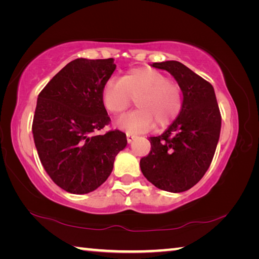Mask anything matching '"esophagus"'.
Segmentation results:
<instances>
[{"instance_id":"esophagus-1","label":"esophagus","mask_w":259,"mask_h":259,"mask_svg":"<svg viewBox=\"0 0 259 259\" xmlns=\"http://www.w3.org/2000/svg\"><path fill=\"white\" fill-rule=\"evenodd\" d=\"M135 137H136V136L135 135H133V134H126V140H128V143H131V142H133V140L135 139Z\"/></svg>"}]
</instances>
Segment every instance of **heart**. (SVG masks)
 <instances>
[{"label": "heart", "instance_id": "heart-1", "mask_svg": "<svg viewBox=\"0 0 259 259\" xmlns=\"http://www.w3.org/2000/svg\"><path fill=\"white\" fill-rule=\"evenodd\" d=\"M133 98L138 108L116 121V125L128 133H144L155 124L165 128L178 116L183 105L181 87L150 67L133 68L121 78L111 77L104 83L102 103L113 115L125 111Z\"/></svg>", "mask_w": 259, "mask_h": 259}]
</instances>
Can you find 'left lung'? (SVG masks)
Returning <instances> with one entry per match:
<instances>
[{"instance_id":"left-lung-1","label":"left lung","mask_w":259,"mask_h":259,"mask_svg":"<svg viewBox=\"0 0 259 259\" xmlns=\"http://www.w3.org/2000/svg\"><path fill=\"white\" fill-rule=\"evenodd\" d=\"M176 78L182 111L161 136L150 137L151 152L140 160L144 176L163 191L190 190L207 171L221 135L222 116L213 87L176 60L153 63Z\"/></svg>"}]
</instances>
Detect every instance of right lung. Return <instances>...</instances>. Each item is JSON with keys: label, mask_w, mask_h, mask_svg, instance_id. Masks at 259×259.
<instances>
[{"label": "right lung", "mask_w": 259, "mask_h": 259, "mask_svg": "<svg viewBox=\"0 0 259 259\" xmlns=\"http://www.w3.org/2000/svg\"><path fill=\"white\" fill-rule=\"evenodd\" d=\"M116 65L113 58H77L51 78L37 97L33 137L43 168L59 187L87 194L106 181L125 134L111 130L102 89Z\"/></svg>", "instance_id": "right-lung-1"}]
</instances>
